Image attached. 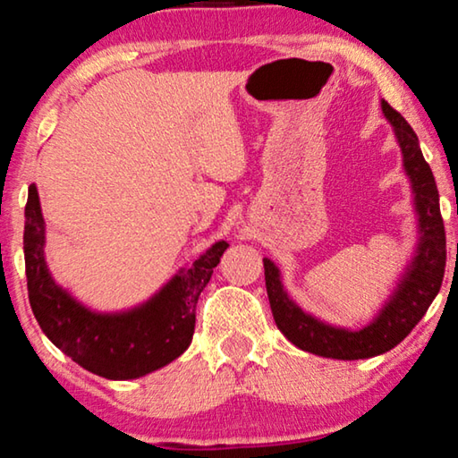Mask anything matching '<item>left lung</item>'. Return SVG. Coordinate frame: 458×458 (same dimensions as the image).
Segmentation results:
<instances>
[{
  "label": "left lung",
  "mask_w": 458,
  "mask_h": 458,
  "mask_svg": "<svg viewBox=\"0 0 458 458\" xmlns=\"http://www.w3.org/2000/svg\"><path fill=\"white\" fill-rule=\"evenodd\" d=\"M381 110L392 124L403 152V166L411 181L417 215V246L409 265L400 273L390 296L371 321L360 329L337 327L300 309L281 281V271L271 259L265 262L267 293L275 323L281 334L304 352L337 360H359L384 354L398 346L421 321L440 292L446 267V233L440 215V196L434 173L421 154L417 133L411 124L381 99Z\"/></svg>",
  "instance_id": "1"
}]
</instances>
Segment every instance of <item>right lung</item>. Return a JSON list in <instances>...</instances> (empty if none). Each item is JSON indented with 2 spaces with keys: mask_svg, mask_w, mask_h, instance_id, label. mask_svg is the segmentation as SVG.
Returning <instances> with one entry per match:
<instances>
[{
  "mask_svg": "<svg viewBox=\"0 0 458 458\" xmlns=\"http://www.w3.org/2000/svg\"><path fill=\"white\" fill-rule=\"evenodd\" d=\"M229 248L216 242L179 268L152 298L127 310L98 312L55 284L46 262V221L39 193L29 185L24 208V265L33 315L55 348L106 379H137L158 371L190 348L196 304Z\"/></svg>",
  "mask_w": 458,
  "mask_h": 458,
  "instance_id": "1",
  "label": "right lung"
}]
</instances>
